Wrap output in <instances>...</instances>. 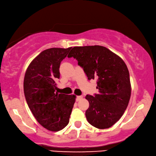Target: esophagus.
Here are the masks:
<instances>
[{"label": "esophagus", "mask_w": 156, "mask_h": 156, "mask_svg": "<svg viewBox=\"0 0 156 156\" xmlns=\"http://www.w3.org/2000/svg\"><path fill=\"white\" fill-rule=\"evenodd\" d=\"M82 98H83V96H78L77 97H76V101H80L81 99H82Z\"/></svg>", "instance_id": "esophagus-1"}]
</instances>
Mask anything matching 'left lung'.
<instances>
[{
	"mask_svg": "<svg viewBox=\"0 0 156 156\" xmlns=\"http://www.w3.org/2000/svg\"><path fill=\"white\" fill-rule=\"evenodd\" d=\"M76 58L89 80L97 79L98 94L87 95L85 116L91 126L106 129L120 119L131 94L129 71L124 62L102 46H75L68 58Z\"/></svg>",
	"mask_w": 156,
	"mask_h": 156,
	"instance_id": "1",
	"label": "left lung"
}]
</instances>
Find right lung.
Returning <instances> with one entry per match:
<instances>
[{"mask_svg": "<svg viewBox=\"0 0 156 156\" xmlns=\"http://www.w3.org/2000/svg\"><path fill=\"white\" fill-rule=\"evenodd\" d=\"M72 47L43 51L31 62L25 73L23 90L26 102L37 121L51 131H59L69 122L76 96L58 94L61 62Z\"/></svg>", "mask_w": 156, "mask_h": 156, "instance_id": "1", "label": "right lung"}]
</instances>
